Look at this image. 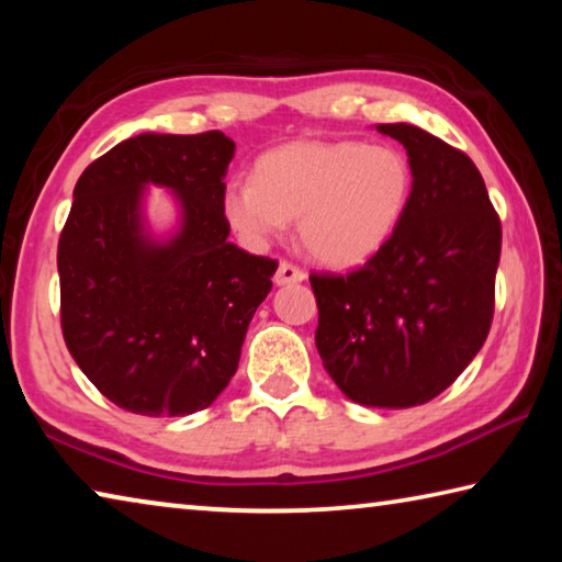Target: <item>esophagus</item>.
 I'll list each match as a JSON object with an SVG mask.
<instances>
[{
    "label": "esophagus",
    "instance_id": "34e87169",
    "mask_svg": "<svg viewBox=\"0 0 562 562\" xmlns=\"http://www.w3.org/2000/svg\"><path fill=\"white\" fill-rule=\"evenodd\" d=\"M304 278H307V274H304V270H300L297 265L282 260L278 265V272H274V284H294V282H302Z\"/></svg>",
    "mask_w": 562,
    "mask_h": 562
}]
</instances>
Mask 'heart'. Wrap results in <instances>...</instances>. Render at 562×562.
I'll return each instance as SVG.
<instances>
[{
  "mask_svg": "<svg viewBox=\"0 0 562 562\" xmlns=\"http://www.w3.org/2000/svg\"><path fill=\"white\" fill-rule=\"evenodd\" d=\"M414 195V168L404 150L359 140H294L255 164V178L223 186L225 221L247 243L282 235L297 217L310 258L355 268L382 250Z\"/></svg>",
  "mask_w": 562,
  "mask_h": 562,
  "instance_id": "b5f03b06",
  "label": "heart"
}]
</instances>
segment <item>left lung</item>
Instances as JSON below:
<instances>
[{"instance_id": "obj_1", "label": "left lung", "mask_w": 562, "mask_h": 562, "mask_svg": "<svg viewBox=\"0 0 562 562\" xmlns=\"http://www.w3.org/2000/svg\"><path fill=\"white\" fill-rule=\"evenodd\" d=\"M406 148L414 195L396 233L349 274L312 272L315 345L361 406L408 408L456 382L488 337L501 221L463 150L412 123H379Z\"/></svg>"}]
</instances>
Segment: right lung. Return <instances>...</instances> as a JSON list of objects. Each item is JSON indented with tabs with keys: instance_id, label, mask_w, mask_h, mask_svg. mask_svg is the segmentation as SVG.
Masks as SVG:
<instances>
[{
	"instance_id": "right-lung-1",
	"label": "right lung",
	"mask_w": 562,
	"mask_h": 562,
	"mask_svg": "<svg viewBox=\"0 0 562 562\" xmlns=\"http://www.w3.org/2000/svg\"><path fill=\"white\" fill-rule=\"evenodd\" d=\"M235 144L221 131L140 133L93 160L59 237L61 331L91 384L121 408L186 416L231 384L278 260L227 240L221 195ZM148 184L168 187L179 231H145Z\"/></svg>"
}]
</instances>
